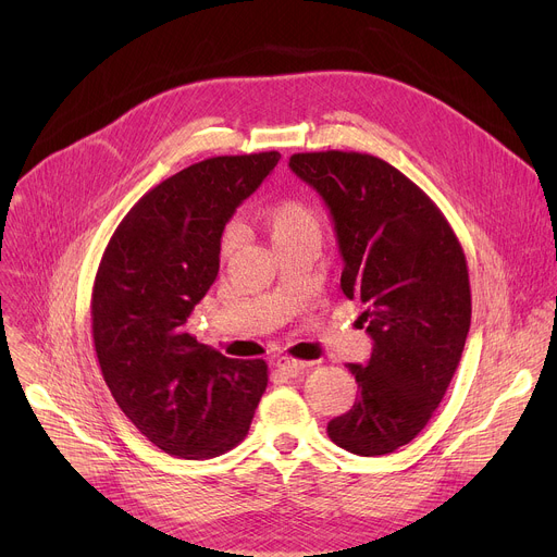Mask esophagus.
I'll return each mask as SVG.
<instances>
[{
  "mask_svg": "<svg viewBox=\"0 0 557 557\" xmlns=\"http://www.w3.org/2000/svg\"><path fill=\"white\" fill-rule=\"evenodd\" d=\"M275 366H277L280 370H284V372H288V374L295 376V374L308 370L312 363H310V361H297V359H293V357H280Z\"/></svg>",
  "mask_w": 557,
  "mask_h": 557,
  "instance_id": "34e87169",
  "label": "esophagus"
}]
</instances>
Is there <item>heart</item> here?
I'll return each instance as SVG.
<instances>
[{
    "mask_svg": "<svg viewBox=\"0 0 557 557\" xmlns=\"http://www.w3.org/2000/svg\"><path fill=\"white\" fill-rule=\"evenodd\" d=\"M260 222L275 247H280L299 235H308V233L320 235V218H317V213L306 202L295 200V198L280 200L273 207H269L262 213ZM233 243H235L233 235L228 233L224 237V245H222L224 253H228L233 249Z\"/></svg>",
    "mask_w": 557,
    "mask_h": 557,
    "instance_id": "1",
    "label": "heart"
}]
</instances>
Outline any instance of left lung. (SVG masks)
<instances>
[{"instance_id":"obj_1","label":"left lung","mask_w":557,"mask_h":557,"mask_svg":"<svg viewBox=\"0 0 557 557\" xmlns=\"http://www.w3.org/2000/svg\"><path fill=\"white\" fill-rule=\"evenodd\" d=\"M288 168L326 202L342 290L368 306L372 352L348 363L359 396L329 436L359 456L389 454L428 425L458 368L471 322L462 247L438 207L376 156L293 153Z\"/></svg>"}]
</instances>
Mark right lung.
Listing matches in <instances>:
<instances>
[{
    "mask_svg": "<svg viewBox=\"0 0 557 557\" xmlns=\"http://www.w3.org/2000/svg\"><path fill=\"white\" fill-rule=\"evenodd\" d=\"M280 161L215 156L147 191L123 218L92 288V337L123 414L163 451L200 460L240 443L267 389L262 359H228L187 333L220 269L222 231Z\"/></svg>",
    "mask_w": 557,
    "mask_h": 557,
    "instance_id": "right-lung-1",
    "label": "right lung"
}]
</instances>
